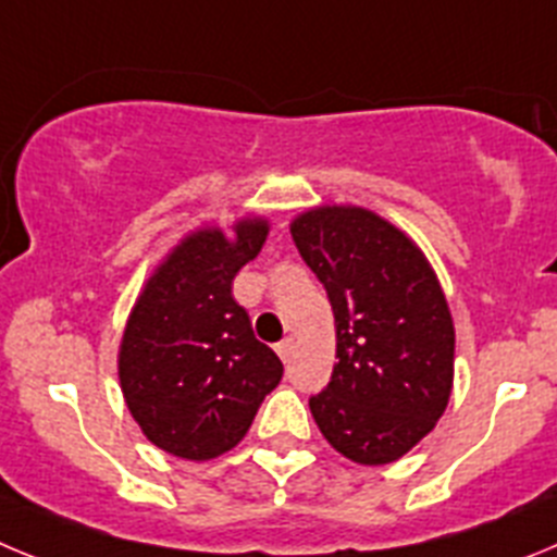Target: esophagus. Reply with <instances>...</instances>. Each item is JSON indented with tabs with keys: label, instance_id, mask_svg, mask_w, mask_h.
<instances>
[{
	"label": "esophagus",
	"instance_id": "esophagus-1",
	"mask_svg": "<svg viewBox=\"0 0 557 557\" xmlns=\"http://www.w3.org/2000/svg\"><path fill=\"white\" fill-rule=\"evenodd\" d=\"M274 349H277L280 360H283V363H288V360H290V355H294V338H283V341H280V344H277V347H274Z\"/></svg>",
	"mask_w": 557,
	"mask_h": 557
}]
</instances>
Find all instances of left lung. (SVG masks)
Listing matches in <instances>:
<instances>
[{
  "label": "left lung",
  "instance_id": "1",
  "mask_svg": "<svg viewBox=\"0 0 557 557\" xmlns=\"http://www.w3.org/2000/svg\"><path fill=\"white\" fill-rule=\"evenodd\" d=\"M335 315L330 383L310 397L324 438L355 463L403 458L453 391L455 330L424 255L363 208L308 210L290 224Z\"/></svg>",
  "mask_w": 557,
  "mask_h": 557
}]
</instances>
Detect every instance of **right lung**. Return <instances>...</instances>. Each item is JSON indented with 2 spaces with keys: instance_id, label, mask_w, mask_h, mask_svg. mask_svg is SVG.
Here are the masks:
<instances>
[{
  "instance_id": "obj_1",
  "label": "right lung",
  "mask_w": 557,
  "mask_h": 557,
  "mask_svg": "<svg viewBox=\"0 0 557 557\" xmlns=\"http://www.w3.org/2000/svg\"><path fill=\"white\" fill-rule=\"evenodd\" d=\"M267 222L188 235L129 313L119 380L133 419L154 447L208 460L247 435L269 391L283 380L277 355L252 333L233 280L267 242Z\"/></svg>"
}]
</instances>
